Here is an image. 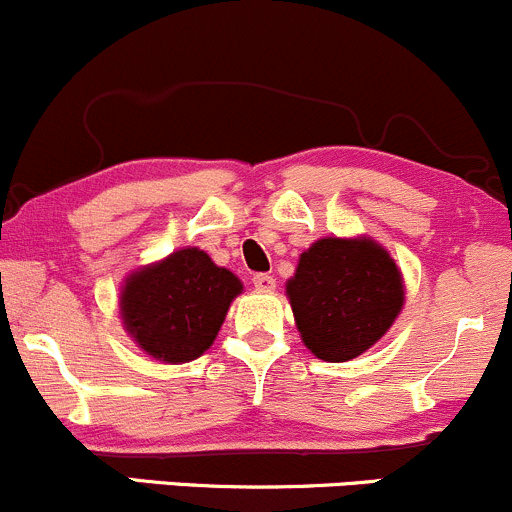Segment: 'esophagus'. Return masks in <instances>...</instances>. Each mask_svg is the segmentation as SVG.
Segmentation results:
<instances>
[{"label":"esophagus","instance_id":"esophagus-1","mask_svg":"<svg viewBox=\"0 0 512 512\" xmlns=\"http://www.w3.org/2000/svg\"><path fill=\"white\" fill-rule=\"evenodd\" d=\"M251 280H254V285L258 290H273V288H276V278L268 276V273H256V276Z\"/></svg>","mask_w":512,"mask_h":512}]
</instances>
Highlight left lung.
Returning <instances> with one entry per match:
<instances>
[{"instance_id": "obj_1", "label": "left lung", "mask_w": 512, "mask_h": 512, "mask_svg": "<svg viewBox=\"0 0 512 512\" xmlns=\"http://www.w3.org/2000/svg\"><path fill=\"white\" fill-rule=\"evenodd\" d=\"M285 290L302 342L332 364L364 354L403 307L398 266L371 239H320L300 256Z\"/></svg>"}]
</instances>
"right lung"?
Listing matches in <instances>:
<instances>
[{
	"label": "right lung",
	"instance_id": "add662e5",
	"mask_svg": "<svg viewBox=\"0 0 512 512\" xmlns=\"http://www.w3.org/2000/svg\"><path fill=\"white\" fill-rule=\"evenodd\" d=\"M241 280L200 249H180L136 271L122 290V317L136 344L166 364L210 349Z\"/></svg>",
	"mask_w": 512,
	"mask_h": 512
}]
</instances>
